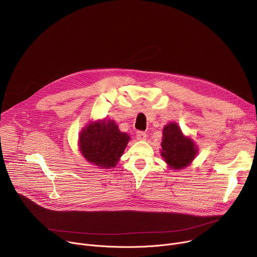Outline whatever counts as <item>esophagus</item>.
Instances as JSON below:
<instances>
[{
    "label": "esophagus",
    "mask_w": 257,
    "mask_h": 257,
    "mask_svg": "<svg viewBox=\"0 0 257 257\" xmlns=\"http://www.w3.org/2000/svg\"><path fill=\"white\" fill-rule=\"evenodd\" d=\"M136 138H138V140L140 141H144L147 138V133L144 131H138L136 132Z\"/></svg>",
    "instance_id": "obj_1"
}]
</instances>
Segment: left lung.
Masks as SVG:
<instances>
[{
  "label": "left lung",
  "instance_id": "1",
  "mask_svg": "<svg viewBox=\"0 0 257 257\" xmlns=\"http://www.w3.org/2000/svg\"><path fill=\"white\" fill-rule=\"evenodd\" d=\"M161 147L162 157L174 169H182L190 164L197 153L193 142L185 138L175 123H169L164 127Z\"/></svg>",
  "mask_w": 257,
  "mask_h": 257
}]
</instances>
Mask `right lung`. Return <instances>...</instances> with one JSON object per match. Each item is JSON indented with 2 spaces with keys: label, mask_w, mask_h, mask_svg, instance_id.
I'll list each match as a JSON object with an SVG mask.
<instances>
[{
  "label": "right lung",
  "mask_w": 257,
  "mask_h": 257,
  "mask_svg": "<svg viewBox=\"0 0 257 257\" xmlns=\"http://www.w3.org/2000/svg\"><path fill=\"white\" fill-rule=\"evenodd\" d=\"M129 136L118 130L113 121L91 123L79 136L83 157L99 167H114L129 142Z\"/></svg>",
  "instance_id": "obj_1"
}]
</instances>
